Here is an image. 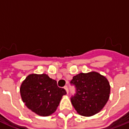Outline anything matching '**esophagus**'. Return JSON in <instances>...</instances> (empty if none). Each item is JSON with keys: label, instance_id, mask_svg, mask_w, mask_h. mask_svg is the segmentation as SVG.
<instances>
[{"label": "esophagus", "instance_id": "34e87169", "mask_svg": "<svg viewBox=\"0 0 129 129\" xmlns=\"http://www.w3.org/2000/svg\"><path fill=\"white\" fill-rule=\"evenodd\" d=\"M64 89L66 90V92H67V94H68V88L67 86H65Z\"/></svg>", "mask_w": 129, "mask_h": 129}]
</instances>
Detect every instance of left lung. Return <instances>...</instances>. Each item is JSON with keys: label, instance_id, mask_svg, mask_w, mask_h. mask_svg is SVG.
<instances>
[{"label": "left lung", "instance_id": "8db88e82", "mask_svg": "<svg viewBox=\"0 0 129 129\" xmlns=\"http://www.w3.org/2000/svg\"><path fill=\"white\" fill-rule=\"evenodd\" d=\"M70 84L76 90L70 98L71 102L81 115L89 117L99 113L109 99L110 84L98 73H79L73 77Z\"/></svg>", "mask_w": 129, "mask_h": 129}]
</instances>
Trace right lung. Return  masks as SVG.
Returning a JSON list of instances; mask_svg holds the SVG:
<instances>
[{"mask_svg":"<svg viewBox=\"0 0 129 129\" xmlns=\"http://www.w3.org/2000/svg\"><path fill=\"white\" fill-rule=\"evenodd\" d=\"M22 100L27 108L41 116H48L56 110L66 90L59 88L54 79L46 74H32L20 88Z\"/></svg>","mask_w":129,"mask_h":129,"instance_id":"add662e5","label":"right lung"}]
</instances>
